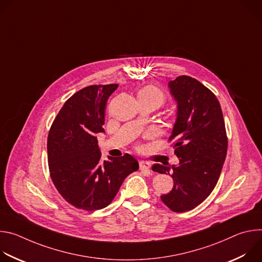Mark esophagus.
Instances as JSON below:
<instances>
[{
	"label": "esophagus",
	"mask_w": 262,
	"mask_h": 262,
	"mask_svg": "<svg viewBox=\"0 0 262 262\" xmlns=\"http://www.w3.org/2000/svg\"><path fill=\"white\" fill-rule=\"evenodd\" d=\"M150 163L147 162V161H140L139 162V167H140V170H148L149 168H150Z\"/></svg>",
	"instance_id": "obj_1"
}]
</instances>
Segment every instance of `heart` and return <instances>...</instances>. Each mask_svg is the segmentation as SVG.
<instances>
[{"instance_id":"heart-1","label":"heart","mask_w":262,"mask_h":262,"mask_svg":"<svg viewBox=\"0 0 262 262\" xmlns=\"http://www.w3.org/2000/svg\"><path fill=\"white\" fill-rule=\"evenodd\" d=\"M139 100H149L155 102L158 106H161L165 103L166 97L165 94L157 87L147 86L142 88L138 93Z\"/></svg>"}]
</instances>
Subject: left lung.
<instances>
[{"mask_svg":"<svg viewBox=\"0 0 262 262\" xmlns=\"http://www.w3.org/2000/svg\"><path fill=\"white\" fill-rule=\"evenodd\" d=\"M177 101V118L169 141H174L177 166L155 164L152 170L170 174L173 189L162 201L173 211H188L202 203L219 180L228 139L215 95L196 79L179 76L169 82Z\"/></svg>","mask_w":262,"mask_h":262,"instance_id":"8db88e82","label":"left lung"}]
</instances>
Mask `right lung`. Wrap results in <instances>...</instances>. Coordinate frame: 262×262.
Returning <instances> with one entry per match:
<instances>
[{
    "label": "right lung",
    "mask_w": 262,
    "mask_h": 262,
    "mask_svg": "<svg viewBox=\"0 0 262 262\" xmlns=\"http://www.w3.org/2000/svg\"><path fill=\"white\" fill-rule=\"evenodd\" d=\"M117 84L88 86L68 98L48 137L49 169L59 194L72 206L106 207L123 180L139 169L128 154L101 161L96 134L103 133L105 104Z\"/></svg>",
    "instance_id": "right-lung-1"
}]
</instances>
